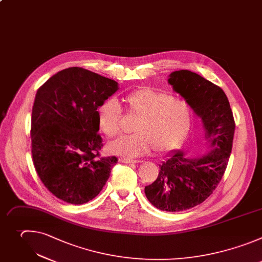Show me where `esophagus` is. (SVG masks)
<instances>
[{
  "instance_id": "obj_1",
  "label": "esophagus",
  "mask_w": 262,
  "mask_h": 262,
  "mask_svg": "<svg viewBox=\"0 0 262 262\" xmlns=\"http://www.w3.org/2000/svg\"><path fill=\"white\" fill-rule=\"evenodd\" d=\"M119 161L121 163H126V164H134V163H139L140 162L139 160H130V159H127V158H120Z\"/></svg>"
}]
</instances>
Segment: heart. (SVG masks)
Instances as JSON below:
<instances>
[{
    "label": "heart",
    "mask_w": 262,
    "mask_h": 262,
    "mask_svg": "<svg viewBox=\"0 0 262 262\" xmlns=\"http://www.w3.org/2000/svg\"><path fill=\"white\" fill-rule=\"evenodd\" d=\"M130 115L138 118L135 134L118 138L107 145L111 154L135 158L154 148L158 154L170 152L183 143L192 125L189 104L173 95L151 88H139L125 97ZM122 107L115 98L103 101L97 110L99 130L107 137L120 133Z\"/></svg>",
    "instance_id": "heart-1"
}]
</instances>
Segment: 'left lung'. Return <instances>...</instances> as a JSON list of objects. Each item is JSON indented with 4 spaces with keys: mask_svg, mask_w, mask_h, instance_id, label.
Returning a JSON list of instances; mask_svg holds the SVG:
<instances>
[{
    "mask_svg": "<svg viewBox=\"0 0 262 262\" xmlns=\"http://www.w3.org/2000/svg\"><path fill=\"white\" fill-rule=\"evenodd\" d=\"M168 83L189 104L204 127L206 154L187 157L174 150L157 180L144 188L148 201L165 212L189 210L203 202L220 183L230 157L235 123L223 90L189 70L174 71Z\"/></svg>",
    "mask_w": 262,
    "mask_h": 262,
    "instance_id": "1",
    "label": "left lung"
}]
</instances>
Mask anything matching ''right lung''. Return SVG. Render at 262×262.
<instances>
[{
  "mask_svg": "<svg viewBox=\"0 0 262 262\" xmlns=\"http://www.w3.org/2000/svg\"><path fill=\"white\" fill-rule=\"evenodd\" d=\"M119 90L117 81L79 67L51 76L32 110L33 163L43 185L59 199L83 204L107 182L118 158L102 157L97 110Z\"/></svg>",
  "mask_w": 262,
  "mask_h": 262,
  "instance_id": "1",
  "label": "right lung"
}]
</instances>
